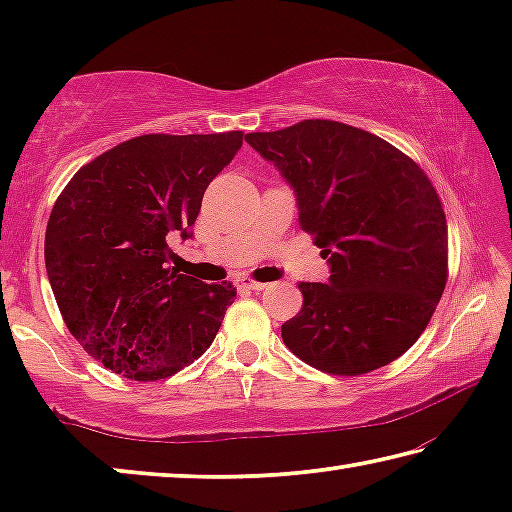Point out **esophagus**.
<instances>
[{"label":"esophagus","mask_w":512,"mask_h":512,"mask_svg":"<svg viewBox=\"0 0 512 512\" xmlns=\"http://www.w3.org/2000/svg\"><path fill=\"white\" fill-rule=\"evenodd\" d=\"M239 287L246 289V291H262V289H266V284L264 282H255V280H241Z\"/></svg>","instance_id":"obj_1"}]
</instances>
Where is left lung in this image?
<instances>
[{
	"label": "left lung",
	"mask_w": 512,
	"mask_h": 512,
	"mask_svg": "<svg viewBox=\"0 0 512 512\" xmlns=\"http://www.w3.org/2000/svg\"><path fill=\"white\" fill-rule=\"evenodd\" d=\"M246 142L298 198L300 228L329 262V282H300L302 309L282 325L298 359L357 377L420 339L447 284V219L418 164L341 121L305 119Z\"/></svg>",
	"instance_id": "1"
}]
</instances>
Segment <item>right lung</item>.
Instances as JSON below:
<instances>
[{
    "label": "right lung",
    "mask_w": 512,
    "mask_h": 512,
    "mask_svg": "<svg viewBox=\"0 0 512 512\" xmlns=\"http://www.w3.org/2000/svg\"><path fill=\"white\" fill-rule=\"evenodd\" d=\"M244 133L140 135L74 173L51 210L45 264L69 332L117 375H176L210 348L237 298L169 266V241L187 239L207 185Z\"/></svg>",
    "instance_id": "1"
}]
</instances>
